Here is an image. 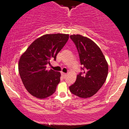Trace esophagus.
Segmentation results:
<instances>
[{"label":"esophagus","instance_id":"1","mask_svg":"<svg viewBox=\"0 0 129 129\" xmlns=\"http://www.w3.org/2000/svg\"><path fill=\"white\" fill-rule=\"evenodd\" d=\"M61 76H62V77H63V78H65L66 77L67 74H66V73H64L61 72Z\"/></svg>","mask_w":129,"mask_h":129}]
</instances>
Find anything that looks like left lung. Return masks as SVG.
<instances>
[{
    "mask_svg": "<svg viewBox=\"0 0 129 129\" xmlns=\"http://www.w3.org/2000/svg\"><path fill=\"white\" fill-rule=\"evenodd\" d=\"M70 37L77 47L84 74H78L76 82L69 89L78 97L89 98L98 92L106 81L108 62L100 47L93 41L78 34Z\"/></svg>",
    "mask_w": 129,
    "mask_h": 129,
    "instance_id": "8db88e82",
    "label": "left lung"
}]
</instances>
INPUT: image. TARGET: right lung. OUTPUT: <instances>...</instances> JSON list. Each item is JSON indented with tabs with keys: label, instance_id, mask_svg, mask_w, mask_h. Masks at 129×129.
<instances>
[{
	"label": "right lung",
	"instance_id": "1",
	"mask_svg": "<svg viewBox=\"0 0 129 129\" xmlns=\"http://www.w3.org/2000/svg\"><path fill=\"white\" fill-rule=\"evenodd\" d=\"M69 34H45L36 39L22 54L18 61V72L24 87L37 98L52 95L60 82V73L46 69L50 60L68 42Z\"/></svg>",
	"mask_w": 129,
	"mask_h": 129
}]
</instances>
